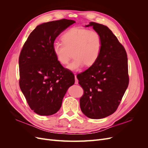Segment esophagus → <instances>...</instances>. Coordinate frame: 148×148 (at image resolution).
Listing matches in <instances>:
<instances>
[{
	"label": "esophagus",
	"mask_w": 148,
	"mask_h": 148,
	"mask_svg": "<svg viewBox=\"0 0 148 148\" xmlns=\"http://www.w3.org/2000/svg\"><path fill=\"white\" fill-rule=\"evenodd\" d=\"M75 84H78V79H77V75H75Z\"/></svg>",
	"instance_id": "esophagus-1"
}]
</instances>
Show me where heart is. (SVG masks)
I'll use <instances>...</instances> for the list:
<instances>
[{"label": "heart", "mask_w": 148, "mask_h": 148, "mask_svg": "<svg viewBox=\"0 0 148 148\" xmlns=\"http://www.w3.org/2000/svg\"><path fill=\"white\" fill-rule=\"evenodd\" d=\"M61 43H54L52 51L62 65L68 63L72 53L73 59L67 65L70 71H77L85 65L95 64L101 51L102 42L100 34L86 28H71L61 36Z\"/></svg>", "instance_id": "heart-1"}]
</instances>
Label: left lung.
<instances>
[{"instance_id": "1", "label": "left lung", "mask_w": 148, "mask_h": 148, "mask_svg": "<svg viewBox=\"0 0 148 148\" xmlns=\"http://www.w3.org/2000/svg\"><path fill=\"white\" fill-rule=\"evenodd\" d=\"M102 38V46L95 64L77 75L84 89L79 104L82 112L92 119L105 118L115 112L128 86L127 52L106 26L90 22Z\"/></svg>"}]
</instances>
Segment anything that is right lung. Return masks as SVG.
Wrapping results in <instances>:
<instances>
[{
	"instance_id": "1",
	"label": "right lung",
	"mask_w": 148,
	"mask_h": 148,
	"mask_svg": "<svg viewBox=\"0 0 148 148\" xmlns=\"http://www.w3.org/2000/svg\"><path fill=\"white\" fill-rule=\"evenodd\" d=\"M75 21L62 19L43 23L28 36L19 57L20 87L31 110L51 115L60 109L75 76L57 60L52 51L56 38Z\"/></svg>"
}]
</instances>
